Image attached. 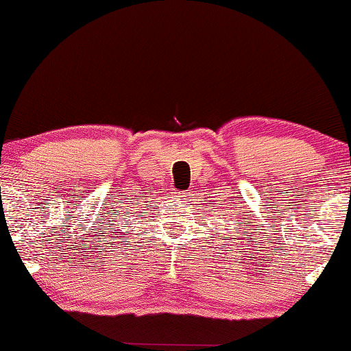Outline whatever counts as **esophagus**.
<instances>
[{
	"mask_svg": "<svg viewBox=\"0 0 351 351\" xmlns=\"http://www.w3.org/2000/svg\"><path fill=\"white\" fill-rule=\"evenodd\" d=\"M176 196H178V197H184V193H183V191H180V193H176Z\"/></svg>",
	"mask_w": 351,
	"mask_h": 351,
	"instance_id": "34e87169",
	"label": "esophagus"
}]
</instances>
